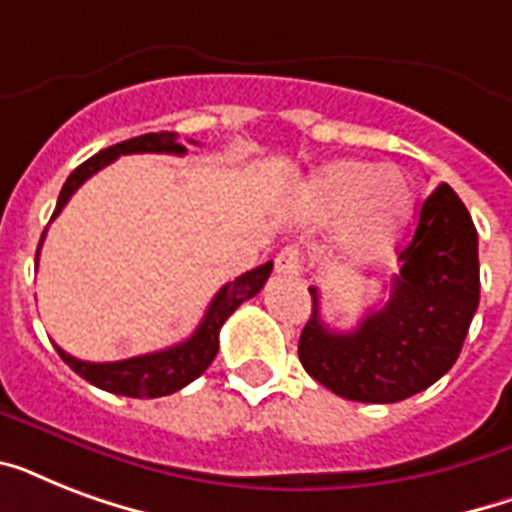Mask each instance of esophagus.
I'll list each match as a JSON object with an SVG mask.
<instances>
[{
	"instance_id": "34e87169",
	"label": "esophagus",
	"mask_w": 512,
	"mask_h": 512,
	"mask_svg": "<svg viewBox=\"0 0 512 512\" xmlns=\"http://www.w3.org/2000/svg\"><path fill=\"white\" fill-rule=\"evenodd\" d=\"M303 271V255L297 247H284L276 255V273L279 276H300Z\"/></svg>"
}]
</instances>
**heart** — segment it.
Segmentation results:
<instances>
[{"label": "heart", "mask_w": 512, "mask_h": 512, "mask_svg": "<svg viewBox=\"0 0 512 512\" xmlns=\"http://www.w3.org/2000/svg\"><path fill=\"white\" fill-rule=\"evenodd\" d=\"M308 199L319 217L342 215L337 241L350 260H374L390 252L414 209L412 183L404 172L356 159L321 167L311 177Z\"/></svg>", "instance_id": "heart-1"}]
</instances>
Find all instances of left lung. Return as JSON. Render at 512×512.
Returning <instances> with one entry per match:
<instances>
[{"label":"left lung","mask_w":512,"mask_h":512,"mask_svg":"<svg viewBox=\"0 0 512 512\" xmlns=\"http://www.w3.org/2000/svg\"><path fill=\"white\" fill-rule=\"evenodd\" d=\"M398 263L385 305L350 332H332L321 321L319 289H308L313 313L297 353L313 380L348 401H404L441 380L460 356L481 292L478 233L446 183L422 201Z\"/></svg>","instance_id":"obj_1"}]
</instances>
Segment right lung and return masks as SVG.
Masks as SVG:
<instances>
[{
	"label": "right lung",
	"instance_id": "right-lung-1",
	"mask_svg": "<svg viewBox=\"0 0 512 512\" xmlns=\"http://www.w3.org/2000/svg\"><path fill=\"white\" fill-rule=\"evenodd\" d=\"M124 154L183 156L185 146L177 143L175 132H148V135H140V138L124 140V143H116V146L111 148H103L100 154H95L92 159L79 164V167L68 175L50 220H55V217L60 215V209L66 207L68 199L74 196L76 188H79L87 177H92L95 172L103 170L106 164H111L114 159H119V156ZM44 233L42 239H39V247H36V263H39V249H42ZM271 271L273 263L268 260L265 265H257L252 271L241 273L239 279L228 281V284L212 297V303H209L207 313H204V319H201V324L196 327V332H193L188 340L172 345V348L146 353V356L124 358V361H108V364H92V361L74 358L71 353L58 348V345H55V350H58V356L63 358L79 377H84V380L92 382V385L100 390H108V393H116V396L130 398L170 396V393H175V390L185 388L188 382L196 380L199 374H204V369L215 361L217 348H220V329H223V324L244 300L255 297L257 292L263 289V284L268 281Z\"/></svg>",
	"mask_w": 512,
	"mask_h": 512
}]
</instances>
